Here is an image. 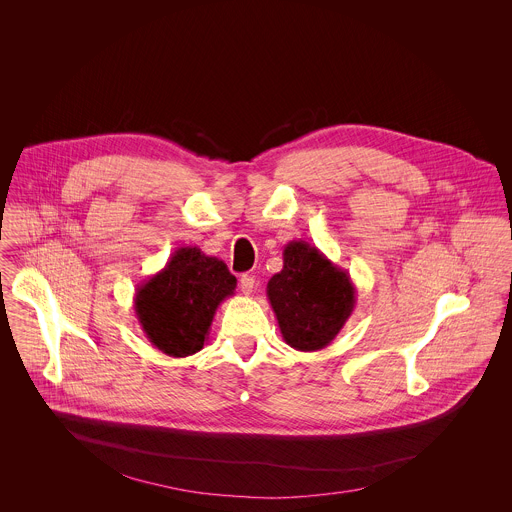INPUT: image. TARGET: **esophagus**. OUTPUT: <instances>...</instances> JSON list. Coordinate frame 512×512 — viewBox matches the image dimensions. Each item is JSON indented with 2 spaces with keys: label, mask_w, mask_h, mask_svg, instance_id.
<instances>
[{
  "label": "esophagus",
  "mask_w": 512,
  "mask_h": 512,
  "mask_svg": "<svg viewBox=\"0 0 512 512\" xmlns=\"http://www.w3.org/2000/svg\"><path fill=\"white\" fill-rule=\"evenodd\" d=\"M254 288H256V278L252 274H244L240 278V290H242V293L250 295V293L254 292Z\"/></svg>",
  "instance_id": "obj_1"
}]
</instances>
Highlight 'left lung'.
Wrapping results in <instances>:
<instances>
[{"label": "left lung", "instance_id": "8db88e82", "mask_svg": "<svg viewBox=\"0 0 512 512\" xmlns=\"http://www.w3.org/2000/svg\"><path fill=\"white\" fill-rule=\"evenodd\" d=\"M266 293L284 341L303 353L331 345L357 303L349 272L305 240L284 246V268L270 278Z\"/></svg>", "mask_w": 512, "mask_h": 512}]
</instances>
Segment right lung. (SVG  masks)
<instances>
[{
    "label": "right lung",
    "mask_w": 512,
    "mask_h": 512,
    "mask_svg": "<svg viewBox=\"0 0 512 512\" xmlns=\"http://www.w3.org/2000/svg\"><path fill=\"white\" fill-rule=\"evenodd\" d=\"M234 290L236 278L222 260L183 246L138 286L134 309L149 343L167 357L183 359L203 349L220 303Z\"/></svg>",
    "instance_id": "add662e5"
}]
</instances>
